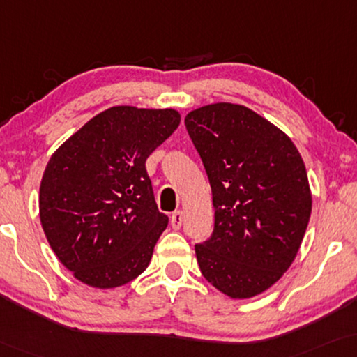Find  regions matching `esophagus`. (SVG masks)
Here are the masks:
<instances>
[{
    "label": "esophagus",
    "mask_w": 357,
    "mask_h": 357,
    "mask_svg": "<svg viewBox=\"0 0 357 357\" xmlns=\"http://www.w3.org/2000/svg\"><path fill=\"white\" fill-rule=\"evenodd\" d=\"M169 222H172L173 229H179L181 225H183V212H181V210H176V212H173L172 213V220H169Z\"/></svg>",
    "instance_id": "esophagus-1"
}]
</instances>
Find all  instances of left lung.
Listing matches in <instances>:
<instances>
[{
  "mask_svg": "<svg viewBox=\"0 0 357 357\" xmlns=\"http://www.w3.org/2000/svg\"><path fill=\"white\" fill-rule=\"evenodd\" d=\"M212 188L213 233L195 244L200 272L234 299L264 293L298 254L312 197L291 139L252 109L213 103L184 119Z\"/></svg>",
  "mask_w": 357,
  "mask_h": 357,
  "instance_id": "left-lung-1",
  "label": "left lung"
}]
</instances>
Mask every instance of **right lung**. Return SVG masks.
<instances>
[{"mask_svg":"<svg viewBox=\"0 0 357 357\" xmlns=\"http://www.w3.org/2000/svg\"><path fill=\"white\" fill-rule=\"evenodd\" d=\"M174 109L113 107L52 155L40 184V222L74 277L116 288L149 267L168 217L145 160L179 126Z\"/></svg>","mask_w":357,"mask_h":357,"instance_id":"add662e5","label":"right lung"}]
</instances>
